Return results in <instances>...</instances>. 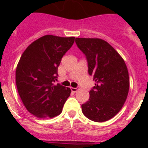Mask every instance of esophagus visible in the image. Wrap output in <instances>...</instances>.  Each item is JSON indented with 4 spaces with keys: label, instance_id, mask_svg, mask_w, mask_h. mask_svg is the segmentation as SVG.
<instances>
[{
    "label": "esophagus",
    "instance_id": "esophagus-1",
    "mask_svg": "<svg viewBox=\"0 0 148 148\" xmlns=\"http://www.w3.org/2000/svg\"><path fill=\"white\" fill-rule=\"evenodd\" d=\"M71 90L72 92H74V93H75V92H77V90H79V88H77V87H76V88H74V87H71Z\"/></svg>",
    "mask_w": 148,
    "mask_h": 148
}]
</instances>
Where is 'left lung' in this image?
Listing matches in <instances>:
<instances>
[{"mask_svg": "<svg viewBox=\"0 0 148 148\" xmlns=\"http://www.w3.org/2000/svg\"><path fill=\"white\" fill-rule=\"evenodd\" d=\"M75 42L86 56L88 73L95 81L90 99L82 105V112L95 122L109 121L117 114L127 99L129 77L126 64L103 39L76 38Z\"/></svg>", "mask_w": 148, "mask_h": 148, "instance_id": "1", "label": "left lung"}]
</instances>
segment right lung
Returning a JSON list of instances; mask_svg holds the SVG:
<instances>
[{"instance_id":"right-lung-1","label":"right lung","mask_w":148,"mask_h":148,"mask_svg":"<svg viewBox=\"0 0 148 148\" xmlns=\"http://www.w3.org/2000/svg\"><path fill=\"white\" fill-rule=\"evenodd\" d=\"M74 37L47 35L28 46L16 71L18 93L27 111L37 117L52 118L62 111L71 90L55 85L62 56L74 44Z\"/></svg>"}]
</instances>
